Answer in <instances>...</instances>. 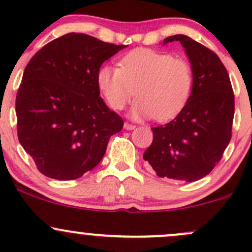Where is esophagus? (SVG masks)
Returning <instances> with one entry per match:
<instances>
[{
    "label": "esophagus",
    "mask_w": 252,
    "mask_h": 252,
    "mask_svg": "<svg viewBox=\"0 0 252 252\" xmlns=\"http://www.w3.org/2000/svg\"><path fill=\"white\" fill-rule=\"evenodd\" d=\"M136 128V126H134V124H130V123H124V129L126 130H134Z\"/></svg>",
    "instance_id": "34e87169"
}]
</instances>
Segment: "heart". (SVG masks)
Segmentation results:
<instances>
[{"label": "heart", "mask_w": 252, "mask_h": 252, "mask_svg": "<svg viewBox=\"0 0 252 252\" xmlns=\"http://www.w3.org/2000/svg\"><path fill=\"white\" fill-rule=\"evenodd\" d=\"M98 86L112 109L122 110L138 97L130 116L168 121L185 108L193 88L192 67L186 60L168 53L138 48L126 54L121 68L104 66Z\"/></svg>", "instance_id": "b5f03b06"}]
</instances>
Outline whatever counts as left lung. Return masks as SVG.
Segmentation results:
<instances>
[{"label":"left lung","instance_id":"1","mask_svg":"<svg viewBox=\"0 0 252 252\" xmlns=\"http://www.w3.org/2000/svg\"><path fill=\"white\" fill-rule=\"evenodd\" d=\"M179 41L193 72V88L174 120L152 128L153 142L144 152L161 178L193 182L210 174L231 140L235 96L230 77L215 52L189 36L178 34L163 45Z\"/></svg>","mask_w":252,"mask_h":252}]
</instances>
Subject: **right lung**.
<instances>
[{
	"label": "right lung",
	"mask_w": 252,
	"mask_h": 252,
	"mask_svg": "<svg viewBox=\"0 0 252 252\" xmlns=\"http://www.w3.org/2000/svg\"><path fill=\"white\" fill-rule=\"evenodd\" d=\"M68 33L26 66L16 94L17 136L43 175L74 180L94 169L123 120L99 96L102 63L126 48Z\"/></svg>",
	"instance_id": "1"
}]
</instances>
